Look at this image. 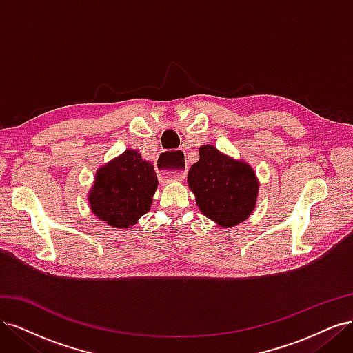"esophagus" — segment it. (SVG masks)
I'll list each match as a JSON object with an SVG mask.
<instances>
[{
    "mask_svg": "<svg viewBox=\"0 0 353 353\" xmlns=\"http://www.w3.org/2000/svg\"><path fill=\"white\" fill-rule=\"evenodd\" d=\"M183 153H163L160 156L159 162L162 165V169L159 170V175L165 181H183L185 178V168L184 163H181Z\"/></svg>",
    "mask_w": 353,
    "mask_h": 353,
    "instance_id": "34e87169",
    "label": "esophagus"
}]
</instances>
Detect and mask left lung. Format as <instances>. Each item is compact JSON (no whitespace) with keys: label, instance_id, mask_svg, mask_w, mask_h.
Segmentation results:
<instances>
[{"label":"left lung","instance_id":"1","mask_svg":"<svg viewBox=\"0 0 353 353\" xmlns=\"http://www.w3.org/2000/svg\"><path fill=\"white\" fill-rule=\"evenodd\" d=\"M199 153L187 183L200 212L223 228L239 225L249 218L258 199L259 183L252 166L209 144L201 145Z\"/></svg>","mask_w":353,"mask_h":353}]
</instances>
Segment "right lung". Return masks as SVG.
<instances>
[{
  "label": "right lung",
  "instance_id": "add662e5",
  "mask_svg": "<svg viewBox=\"0 0 353 353\" xmlns=\"http://www.w3.org/2000/svg\"><path fill=\"white\" fill-rule=\"evenodd\" d=\"M154 166L137 150H126L99 168L88 193L92 213L114 228H130L150 210L157 188Z\"/></svg>",
  "mask_w": 353,
  "mask_h": 353
}]
</instances>
